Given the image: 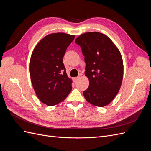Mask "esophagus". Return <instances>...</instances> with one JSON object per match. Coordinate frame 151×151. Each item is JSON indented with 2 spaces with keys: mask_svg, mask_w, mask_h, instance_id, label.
<instances>
[{
  "mask_svg": "<svg viewBox=\"0 0 151 151\" xmlns=\"http://www.w3.org/2000/svg\"><path fill=\"white\" fill-rule=\"evenodd\" d=\"M79 79V77H74V78L73 79H74V82H76Z\"/></svg>",
  "mask_w": 151,
  "mask_h": 151,
  "instance_id": "obj_1",
  "label": "esophagus"
}]
</instances>
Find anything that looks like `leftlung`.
<instances>
[{
  "label": "left lung",
  "instance_id": "left-lung-1",
  "mask_svg": "<svg viewBox=\"0 0 151 151\" xmlns=\"http://www.w3.org/2000/svg\"><path fill=\"white\" fill-rule=\"evenodd\" d=\"M75 42L85 57V76L89 81L84 96L95 106H106L115 98L122 83L123 63L120 50L108 36L99 32L82 34Z\"/></svg>",
  "mask_w": 151,
  "mask_h": 151
}]
</instances>
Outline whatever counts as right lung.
Segmentation results:
<instances>
[{
  "instance_id": "obj_1",
  "label": "right lung",
  "mask_w": 151,
  "mask_h": 151,
  "mask_svg": "<svg viewBox=\"0 0 151 151\" xmlns=\"http://www.w3.org/2000/svg\"><path fill=\"white\" fill-rule=\"evenodd\" d=\"M75 35L54 33L41 40L34 48L29 62L32 85L38 98L48 106L63 101L72 90L62 58Z\"/></svg>"
}]
</instances>
